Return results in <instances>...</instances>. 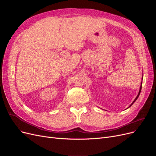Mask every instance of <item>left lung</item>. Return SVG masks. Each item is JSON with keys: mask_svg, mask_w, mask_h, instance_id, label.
<instances>
[{"mask_svg": "<svg viewBox=\"0 0 156 156\" xmlns=\"http://www.w3.org/2000/svg\"><path fill=\"white\" fill-rule=\"evenodd\" d=\"M142 79H143V78H142ZM141 88H142V82H141V84H140V90H139V94H138V95H137V96H136V98L135 99V100H134V101H133V103H131V105H129V107H131V106L132 105H133V103H134V102H135V101H136V100H137V98H138V97H139V95H140V91H141Z\"/></svg>", "mask_w": 156, "mask_h": 156, "instance_id": "obj_1", "label": "left lung"}]
</instances>
